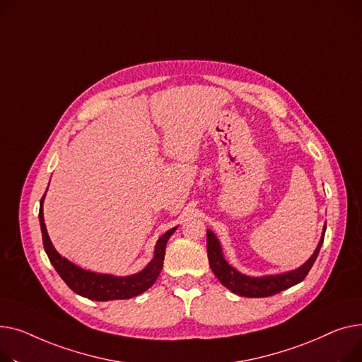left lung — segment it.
I'll return each instance as SVG.
<instances>
[{
	"label": "left lung",
	"mask_w": 362,
	"mask_h": 362,
	"mask_svg": "<svg viewBox=\"0 0 362 362\" xmlns=\"http://www.w3.org/2000/svg\"><path fill=\"white\" fill-rule=\"evenodd\" d=\"M326 225L322 232V238L318 241V245L313 256L298 269L281 273V274H269V276H247L233 269L223 257L222 247L216 235L210 229H207V259L211 272L215 273L219 282L226 286L230 292L247 296V298H263V296H270L274 293H279L296 284H300L305 279L310 269L313 267L318 251L322 248L325 240Z\"/></svg>",
	"instance_id": "obj_1"
}]
</instances>
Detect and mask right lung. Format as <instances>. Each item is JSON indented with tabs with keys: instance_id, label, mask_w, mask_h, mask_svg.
Masks as SVG:
<instances>
[{
	"instance_id": "add662e5",
	"label": "right lung",
	"mask_w": 362,
	"mask_h": 362,
	"mask_svg": "<svg viewBox=\"0 0 362 362\" xmlns=\"http://www.w3.org/2000/svg\"><path fill=\"white\" fill-rule=\"evenodd\" d=\"M44 199L40 200L39 207V222L42 230V241H44V248L48 254V259L55 267L57 273L61 276V279L69 285L71 291L76 293L89 298L93 301H111V300H129L133 296H137L151 288L162 270L163 259H165V247L169 237L175 232L177 226L166 230L163 235L158 240L155 245V254L152 262L148 263L141 272L132 276H112V274H102L84 270L74 263L69 262L66 257H61L58 251L54 248L49 235L47 232L45 221H44Z\"/></svg>"
}]
</instances>
